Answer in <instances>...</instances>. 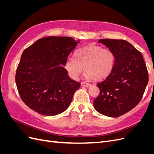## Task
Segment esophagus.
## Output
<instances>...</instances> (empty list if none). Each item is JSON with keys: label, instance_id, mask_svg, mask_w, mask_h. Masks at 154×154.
I'll return each instance as SVG.
<instances>
[{"label": "esophagus", "instance_id": "esophagus-1", "mask_svg": "<svg viewBox=\"0 0 154 154\" xmlns=\"http://www.w3.org/2000/svg\"><path fill=\"white\" fill-rule=\"evenodd\" d=\"M81 85L82 87H89L91 86V84H90V83H88L82 82L81 83Z\"/></svg>", "mask_w": 154, "mask_h": 154}]
</instances>
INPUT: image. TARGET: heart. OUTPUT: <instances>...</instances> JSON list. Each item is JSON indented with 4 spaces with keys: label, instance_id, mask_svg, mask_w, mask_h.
I'll return each instance as SVG.
<instances>
[{
    "label": "heart",
    "instance_id": "heart-1",
    "mask_svg": "<svg viewBox=\"0 0 154 154\" xmlns=\"http://www.w3.org/2000/svg\"><path fill=\"white\" fill-rule=\"evenodd\" d=\"M74 58H69L64 64L69 77L76 80L83 71L88 80L96 81L108 77L114 66L115 57L112 51L100 46L88 45L78 50Z\"/></svg>",
    "mask_w": 154,
    "mask_h": 154
}]
</instances>
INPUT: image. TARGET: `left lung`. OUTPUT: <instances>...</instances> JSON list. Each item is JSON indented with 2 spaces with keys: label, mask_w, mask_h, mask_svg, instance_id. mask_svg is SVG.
Wrapping results in <instances>:
<instances>
[{
  "label": "left lung",
  "mask_w": 154,
  "mask_h": 154,
  "mask_svg": "<svg viewBox=\"0 0 154 154\" xmlns=\"http://www.w3.org/2000/svg\"><path fill=\"white\" fill-rule=\"evenodd\" d=\"M112 51L114 66L110 75L98 83L100 94L94 101L99 113L119 117L134 109L141 101L148 82V73L141 52L123 40L100 39Z\"/></svg>",
  "instance_id": "1"
}]
</instances>
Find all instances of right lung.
<instances>
[{
	"instance_id": "1",
	"label": "right lung",
	"mask_w": 154,
	"mask_h": 154,
	"mask_svg": "<svg viewBox=\"0 0 154 154\" xmlns=\"http://www.w3.org/2000/svg\"><path fill=\"white\" fill-rule=\"evenodd\" d=\"M80 42L71 37L49 36L24 51L15 82L22 100L31 109L52 116L69 106L80 83L69 78L63 66Z\"/></svg>"
}]
</instances>
